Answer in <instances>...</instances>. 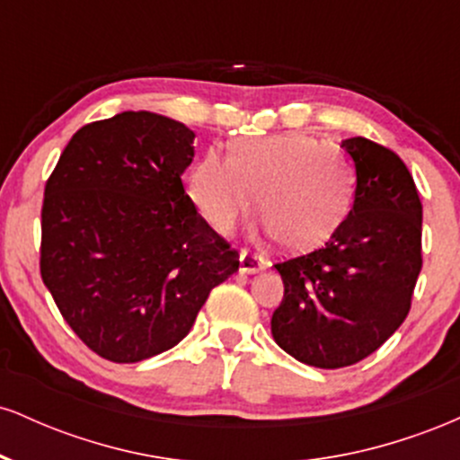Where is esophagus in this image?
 Wrapping results in <instances>:
<instances>
[{
	"label": "esophagus",
	"instance_id": "esophagus-1",
	"mask_svg": "<svg viewBox=\"0 0 460 460\" xmlns=\"http://www.w3.org/2000/svg\"><path fill=\"white\" fill-rule=\"evenodd\" d=\"M263 268H266L263 257L255 255V252H248V251L240 252V270L242 272H257V270H263Z\"/></svg>",
	"mask_w": 460,
	"mask_h": 460
}]
</instances>
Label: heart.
Returning a JSON list of instances; mask_svg holds the SVG:
<instances>
[{
	"instance_id": "heart-1",
	"label": "heart",
	"mask_w": 460,
	"mask_h": 460,
	"mask_svg": "<svg viewBox=\"0 0 460 460\" xmlns=\"http://www.w3.org/2000/svg\"><path fill=\"white\" fill-rule=\"evenodd\" d=\"M255 192L268 234L305 251L329 240L344 223L355 171L337 146L288 131L237 140L229 157L208 151L190 175V197L220 234L248 214Z\"/></svg>"
}]
</instances>
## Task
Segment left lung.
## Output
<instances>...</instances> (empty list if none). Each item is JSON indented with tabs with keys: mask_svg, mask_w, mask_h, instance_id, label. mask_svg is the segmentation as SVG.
Here are the masks:
<instances>
[{
	"mask_svg": "<svg viewBox=\"0 0 460 460\" xmlns=\"http://www.w3.org/2000/svg\"><path fill=\"white\" fill-rule=\"evenodd\" d=\"M341 146L357 166L350 214L326 244L274 263L285 289L274 341L322 369L378 350L409 315L421 270V200L406 164L363 136Z\"/></svg>",
	"mask_w": 460,
	"mask_h": 460,
	"instance_id": "left-lung-1",
	"label": "left lung"
}]
</instances>
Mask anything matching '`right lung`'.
Returning a JSON list of instances; mask_svg holds the SVG:
<instances>
[{"instance_id":"right-lung-1","label":"right lung","mask_w":460,"mask_h":460,"mask_svg":"<svg viewBox=\"0 0 460 460\" xmlns=\"http://www.w3.org/2000/svg\"><path fill=\"white\" fill-rule=\"evenodd\" d=\"M194 131L123 112L73 134L45 183L40 277L99 357L136 363L177 346L240 255L183 192Z\"/></svg>"}]
</instances>
